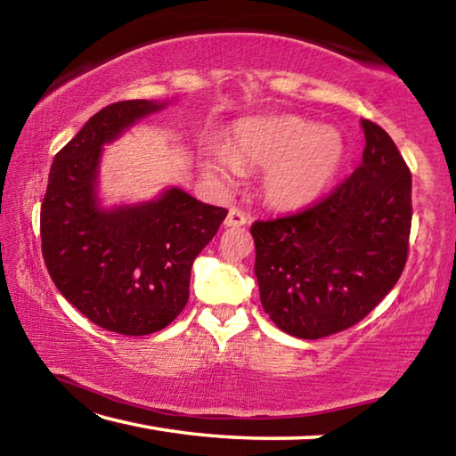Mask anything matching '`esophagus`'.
Returning <instances> with one entry per match:
<instances>
[{
	"label": "esophagus",
	"mask_w": 456,
	"mask_h": 456,
	"mask_svg": "<svg viewBox=\"0 0 456 456\" xmlns=\"http://www.w3.org/2000/svg\"><path fill=\"white\" fill-rule=\"evenodd\" d=\"M245 223H247V215L243 211H239L237 207H231L229 213H227L225 225L227 227H243Z\"/></svg>",
	"instance_id": "obj_1"
}]
</instances>
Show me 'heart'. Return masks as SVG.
Wrapping results in <instances>:
<instances>
[{"mask_svg": "<svg viewBox=\"0 0 456 456\" xmlns=\"http://www.w3.org/2000/svg\"><path fill=\"white\" fill-rule=\"evenodd\" d=\"M344 141L328 126L299 117L247 118L231 130L227 146H209L205 173L231 181L241 167H264L261 197L273 209L297 211L318 200L344 160Z\"/></svg>", "mask_w": 456, "mask_h": 456, "instance_id": "1", "label": "heart"}]
</instances>
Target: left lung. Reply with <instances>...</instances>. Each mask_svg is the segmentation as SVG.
Listing matches in <instances>:
<instances>
[{"instance_id": "left-lung-1", "label": "left lung", "mask_w": 456, "mask_h": 456, "mask_svg": "<svg viewBox=\"0 0 456 456\" xmlns=\"http://www.w3.org/2000/svg\"><path fill=\"white\" fill-rule=\"evenodd\" d=\"M362 128L364 154L348 179L304 211L251 225L261 305L289 336L352 328L404 272L411 168L384 128L366 118Z\"/></svg>"}]
</instances>
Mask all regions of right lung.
<instances>
[{
  "label": "right lung",
  "mask_w": 456,
  "mask_h": 456,
  "mask_svg": "<svg viewBox=\"0 0 456 456\" xmlns=\"http://www.w3.org/2000/svg\"><path fill=\"white\" fill-rule=\"evenodd\" d=\"M160 108L122 100L96 112L53 157L40 211L52 281L92 323L125 336L154 334L183 312L192 261L227 217L176 187L149 203L98 205L102 144Z\"/></svg>",
  "instance_id": "obj_1"
}]
</instances>
